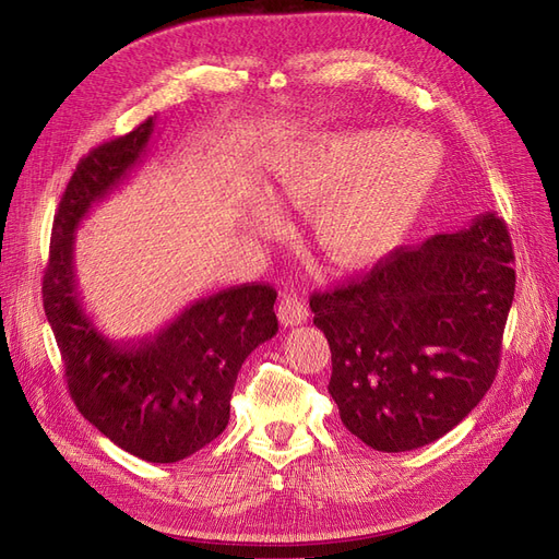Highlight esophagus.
<instances>
[{"label": "esophagus", "instance_id": "esophagus-1", "mask_svg": "<svg viewBox=\"0 0 559 559\" xmlns=\"http://www.w3.org/2000/svg\"><path fill=\"white\" fill-rule=\"evenodd\" d=\"M277 317L282 321V326H298L302 321H308V308L300 298L284 296L277 306Z\"/></svg>", "mask_w": 559, "mask_h": 559}]
</instances>
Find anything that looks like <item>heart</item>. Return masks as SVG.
<instances>
[{
	"mask_svg": "<svg viewBox=\"0 0 559 559\" xmlns=\"http://www.w3.org/2000/svg\"><path fill=\"white\" fill-rule=\"evenodd\" d=\"M441 173V154L419 134L349 130L292 151L275 170V193L314 212V240L335 267H368L415 226Z\"/></svg>",
	"mask_w": 559,
	"mask_h": 559,
	"instance_id": "heart-1",
	"label": "heart"
}]
</instances>
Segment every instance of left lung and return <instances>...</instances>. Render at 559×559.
Returning a JSON list of instances; mask_svg holds the SVG:
<instances>
[{"instance_id":"obj_1","label":"left lung","mask_w":559,"mask_h":559,"mask_svg":"<svg viewBox=\"0 0 559 559\" xmlns=\"http://www.w3.org/2000/svg\"><path fill=\"white\" fill-rule=\"evenodd\" d=\"M513 261L506 222L485 212L312 294L331 347L329 394L354 436L380 452L415 450L476 408L499 368Z\"/></svg>"}]
</instances>
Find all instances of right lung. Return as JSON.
I'll use <instances>...</instances> for the list:
<instances>
[{"label": "right lung", "mask_w": 559, "mask_h": 559, "mask_svg": "<svg viewBox=\"0 0 559 559\" xmlns=\"http://www.w3.org/2000/svg\"><path fill=\"white\" fill-rule=\"evenodd\" d=\"M154 126L146 118L79 160L58 205L41 294L79 413L126 452L173 464L226 429L245 359L277 333V292L257 282L230 286L140 341L97 329L76 286L74 230L142 163Z\"/></svg>", "instance_id": "1"}]
</instances>
